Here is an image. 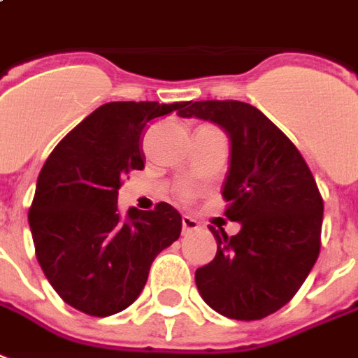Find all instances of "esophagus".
Listing matches in <instances>:
<instances>
[{
  "label": "esophagus",
  "instance_id": "1",
  "mask_svg": "<svg viewBox=\"0 0 358 358\" xmlns=\"http://www.w3.org/2000/svg\"><path fill=\"white\" fill-rule=\"evenodd\" d=\"M181 224H183V233L199 229V222H196L194 217H191V215H183V217H181Z\"/></svg>",
  "mask_w": 358,
  "mask_h": 358
}]
</instances>
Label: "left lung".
<instances>
[{
	"mask_svg": "<svg viewBox=\"0 0 358 358\" xmlns=\"http://www.w3.org/2000/svg\"><path fill=\"white\" fill-rule=\"evenodd\" d=\"M181 117L222 127L229 167L222 194L237 235L214 233L217 252L194 273L200 296L233 320H260L287 305L320 252L324 202L296 146L255 106L189 102Z\"/></svg>",
	"mask_w": 358,
	"mask_h": 358,
	"instance_id": "8db88e82",
	"label": "left lung"
}]
</instances>
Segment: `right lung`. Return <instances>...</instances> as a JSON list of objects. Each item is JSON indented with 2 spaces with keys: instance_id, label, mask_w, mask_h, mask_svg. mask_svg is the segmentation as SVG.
Segmentation results:
<instances>
[{
  "instance_id": "obj_1",
  "label": "right lung",
  "mask_w": 358,
  "mask_h": 358,
  "mask_svg": "<svg viewBox=\"0 0 358 358\" xmlns=\"http://www.w3.org/2000/svg\"><path fill=\"white\" fill-rule=\"evenodd\" d=\"M189 102H110L83 119L38 175L29 224L42 272L63 301L90 316H111L143 293L154 258L181 235L167 202L121 215L117 191L143 169L141 134L152 119Z\"/></svg>"
}]
</instances>
